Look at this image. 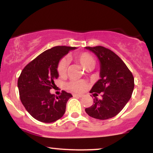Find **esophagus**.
<instances>
[{
	"label": "esophagus",
	"instance_id": "1",
	"mask_svg": "<svg viewBox=\"0 0 153 153\" xmlns=\"http://www.w3.org/2000/svg\"><path fill=\"white\" fill-rule=\"evenodd\" d=\"M73 96H74V97H80V98H81V97H82V94H73Z\"/></svg>",
	"mask_w": 153,
	"mask_h": 153
}]
</instances>
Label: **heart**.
Masks as SVG:
<instances>
[{
	"label": "heart",
	"mask_w": 153,
	"mask_h": 153,
	"mask_svg": "<svg viewBox=\"0 0 153 153\" xmlns=\"http://www.w3.org/2000/svg\"><path fill=\"white\" fill-rule=\"evenodd\" d=\"M75 58L86 69L93 68L95 65L94 58L88 52H85L79 53L75 56ZM67 68H68V61L65 57H63L59 61L57 65V73L60 76L65 74ZM86 82L83 80H71L67 84V88L74 92H82L86 88Z\"/></svg>",
	"instance_id": "heart-1"
}]
</instances>
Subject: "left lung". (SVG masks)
<instances>
[{
	"label": "left lung",
	"instance_id": "left-lung-1",
	"mask_svg": "<svg viewBox=\"0 0 153 153\" xmlns=\"http://www.w3.org/2000/svg\"><path fill=\"white\" fill-rule=\"evenodd\" d=\"M96 54L100 61L99 79L90 91L91 94H102L99 100L95 96L94 104L85 112L93 118L104 120L115 117L131 97L134 87V77L125 63L114 52L102 46L85 47Z\"/></svg>",
	"mask_w": 153,
	"mask_h": 153
}]
</instances>
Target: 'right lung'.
<instances>
[{"label": "right lung", "instance_id": "obj_1", "mask_svg": "<svg viewBox=\"0 0 153 153\" xmlns=\"http://www.w3.org/2000/svg\"><path fill=\"white\" fill-rule=\"evenodd\" d=\"M76 47L57 46L49 49L31 61L23 69L18 80L22 104L36 120L51 123L58 120L65 112L72 94L62 91L60 96L50 94L58 78L57 65L63 56Z\"/></svg>", "mask_w": 153, "mask_h": 153}]
</instances>
